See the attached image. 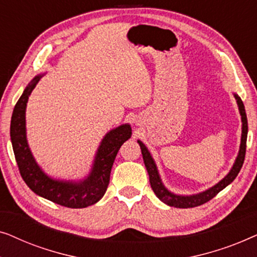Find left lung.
Returning a JSON list of instances; mask_svg holds the SVG:
<instances>
[{
  "mask_svg": "<svg viewBox=\"0 0 257 257\" xmlns=\"http://www.w3.org/2000/svg\"><path fill=\"white\" fill-rule=\"evenodd\" d=\"M234 97L235 99H236L238 111H240V114H241V121H242L240 150H238L237 157L236 159H235L233 167L230 168L229 173H228L222 180L217 182L216 185H214L213 187L206 189V191L198 193V194H192V195H179V194H175L173 192L168 191V189L165 187L163 181H161L156 161H154L152 156H151L150 151L147 150L145 144L138 140L140 149H142L144 164H145L147 173H149V177H150L151 187H152L154 194L158 196V199L161 200L164 203H166V205L171 207H177V208H192V207L203 205V203H206L207 201H209V200H212L217 193L222 191L223 188H226L228 185L231 184V182L234 181V179L237 177L238 172H240L244 161L245 146H247L248 121H247V114H245V110H244V105L242 103L241 98L238 97L236 93H234Z\"/></svg>",
  "mask_w": 257,
  "mask_h": 257,
  "instance_id": "8db88e82",
  "label": "left lung"
}]
</instances>
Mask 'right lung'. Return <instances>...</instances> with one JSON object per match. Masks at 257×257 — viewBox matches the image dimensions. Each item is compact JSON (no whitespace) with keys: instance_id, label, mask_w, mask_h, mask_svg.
Wrapping results in <instances>:
<instances>
[{"instance_id":"obj_1","label":"right lung","mask_w":257,"mask_h":257,"mask_svg":"<svg viewBox=\"0 0 257 257\" xmlns=\"http://www.w3.org/2000/svg\"><path fill=\"white\" fill-rule=\"evenodd\" d=\"M44 75H38L28 84L12 115L10 138L20 173L31 191L42 198L68 208H85L103 198L110 182L111 168L119 149L132 136L130 124H122L107 132L94 156L90 173L80 180L51 178L42 170L31 153L27 140L26 110L29 96Z\"/></svg>"}]
</instances>
